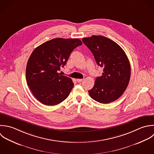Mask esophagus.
Returning a JSON list of instances; mask_svg holds the SVG:
<instances>
[{
  "label": "esophagus",
  "instance_id": "esophagus-1",
  "mask_svg": "<svg viewBox=\"0 0 154 154\" xmlns=\"http://www.w3.org/2000/svg\"><path fill=\"white\" fill-rule=\"evenodd\" d=\"M83 80H84V79H77V81L78 82H82L83 81Z\"/></svg>",
  "mask_w": 154,
  "mask_h": 154
}]
</instances>
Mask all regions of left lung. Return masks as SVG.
Wrapping results in <instances>:
<instances>
[{"label":"left lung","instance_id":"8db88e82","mask_svg":"<svg viewBox=\"0 0 154 154\" xmlns=\"http://www.w3.org/2000/svg\"><path fill=\"white\" fill-rule=\"evenodd\" d=\"M92 51L103 75L95 79L89 94L96 101L108 104L118 100L125 92L131 76L129 60L123 49L104 36L93 35L82 39Z\"/></svg>","mask_w":154,"mask_h":154}]
</instances>
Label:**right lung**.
<instances>
[{
	"instance_id": "obj_1",
	"label": "right lung",
	"mask_w": 154,
	"mask_h": 154,
	"mask_svg": "<svg viewBox=\"0 0 154 154\" xmlns=\"http://www.w3.org/2000/svg\"><path fill=\"white\" fill-rule=\"evenodd\" d=\"M82 42L77 38H54L37 47L30 56L26 77L34 97L47 106L57 105L69 95L74 83L58 73L71 52Z\"/></svg>"
}]
</instances>
